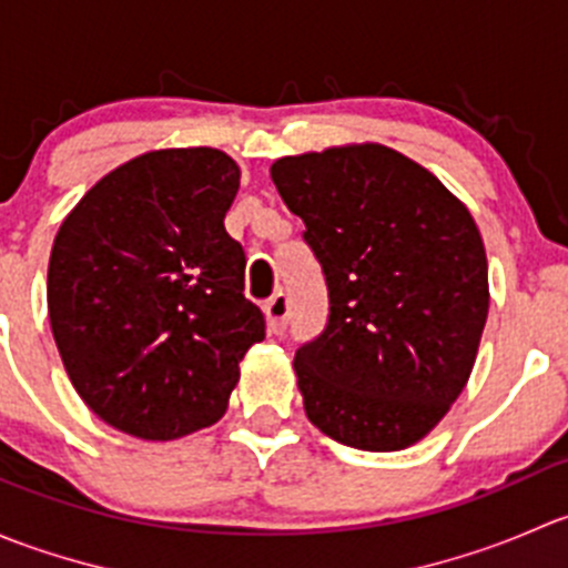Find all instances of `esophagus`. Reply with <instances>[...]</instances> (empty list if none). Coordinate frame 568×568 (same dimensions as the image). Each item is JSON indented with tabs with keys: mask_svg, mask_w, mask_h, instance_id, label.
Returning a JSON list of instances; mask_svg holds the SVG:
<instances>
[{
	"mask_svg": "<svg viewBox=\"0 0 568 568\" xmlns=\"http://www.w3.org/2000/svg\"><path fill=\"white\" fill-rule=\"evenodd\" d=\"M263 313H266L268 329H272L274 335H280V332H283V326H285V318H288V294L277 291V294H274L272 300L263 305Z\"/></svg>",
	"mask_w": 568,
	"mask_h": 568,
	"instance_id": "obj_1",
	"label": "esophagus"
}]
</instances>
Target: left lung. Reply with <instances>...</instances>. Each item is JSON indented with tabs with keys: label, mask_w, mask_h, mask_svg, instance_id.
I'll list each match as a JSON object with an SVG mask.
<instances>
[{
	"label": "left lung",
	"mask_w": 568,
	"mask_h": 568,
	"mask_svg": "<svg viewBox=\"0 0 568 568\" xmlns=\"http://www.w3.org/2000/svg\"><path fill=\"white\" fill-rule=\"evenodd\" d=\"M272 181L329 288L326 329L294 357L307 420L376 454L420 443L467 385L489 313L473 214L379 142L283 156Z\"/></svg>",
	"instance_id": "obj_1"
}]
</instances>
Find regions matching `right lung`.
Instances as JSON below:
<instances>
[{
	"label": "right lung",
	"mask_w": 568,
	"mask_h": 568,
	"mask_svg": "<svg viewBox=\"0 0 568 568\" xmlns=\"http://www.w3.org/2000/svg\"><path fill=\"white\" fill-rule=\"evenodd\" d=\"M242 170L216 148L129 159L84 192L49 257V321L79 398L106 426L170 443L225 415L266 337L225 231Z\"/></svg>",
	"instance_id": "1"
}]
</instances>
